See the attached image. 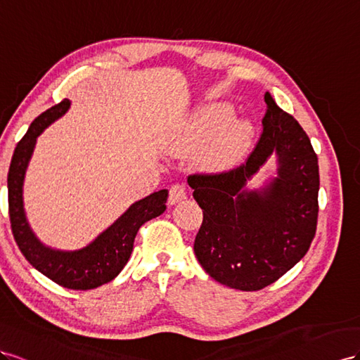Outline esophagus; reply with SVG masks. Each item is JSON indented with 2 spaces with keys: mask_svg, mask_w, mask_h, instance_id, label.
I'll use <instances>...</instances> for the list:
<instances>
[{
  "mask_svg": "<svg viewBox=\"0 0 360 360\" xmlns=\"http://www.w3.org/2000/svg\"><path fill=\"white\" fill-rule=\"evenodd\" d=\"M187 198V190L184 184H173L169 190V203L174 205Z\"/></svg>",
  "mask_w": 360,
  "mask_h": 360,
  "instance_id": "1",
  "label": "esophagus"
}]
</instances>
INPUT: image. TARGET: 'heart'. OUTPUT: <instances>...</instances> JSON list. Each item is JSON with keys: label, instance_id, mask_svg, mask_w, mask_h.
Listing matches in <instances>:
<instances>
[{"label": "heart", "instance_id": "1", "mask_svg": "<svg viewBox=\"0 0 360 360\" xmlns=\"http://www.w3.org/2000/svg\"><path fill=\"white\" fill-rule=\"evenodd\" d=\"M231 107L211 105L194 116L188 140L194 148L203 145L200 162L207 169H224L238 161L249 149L253 125L249 119L231 117Z\"/></svg>", "mask_w": 360, "mask_h": 360}]
</instances>
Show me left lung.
Wrapping results in <instances>:
<instances>
[{"mask_svg": "<svg viewBox=\"0 0 360 360\" xmlns=\"http://www.w3.org/2000/svg\"><path fill=\"white\" fill-rule=\"evenodd\" d=\"M262 134L248 161L221 173H194L188 186L203 211L196 258L212 279L240 291L271 285L309 250L318 219V158L300 123L265 96ZM271 153L278 176L243 187Z\"/></svg>", "mask_w": 360, "mask_h": 360, "instance_id": "obj_1", "label": "left lung"}]
</instances>
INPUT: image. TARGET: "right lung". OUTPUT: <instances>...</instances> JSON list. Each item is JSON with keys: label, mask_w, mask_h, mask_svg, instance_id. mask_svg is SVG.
<instances>
[{"label": "right lung", "mask_w": 360, "mask_h": 360, "mask_svg": "<svg viewBox=\"0 0 360 360\" xmlns=\"http://www.w3.org/2000/svg\"><path fill=\"white\" fill-rule=\"evenodd\" d=\"M69 105L70 101L65 99L42 112L18 143L7 174L8 215L18 248L36 270L65 288L86 291L108 283L122 271L129 259L140 226L166 211L169 193L167 190H160L132 203L110 228L98 235L95 241L79 250H56L40 243L25 217L24 178L36 146V139L48 125L63 116Z\"/></svg>", "instance_id": "obj_1"}]
</instances>
